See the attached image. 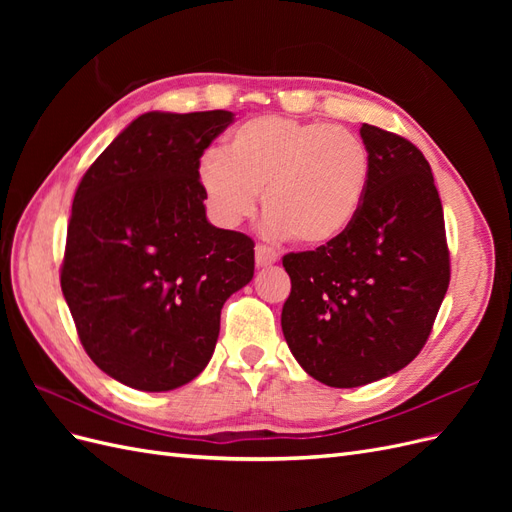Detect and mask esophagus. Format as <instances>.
<instances>
[{"label": "esophagus", "mask_w": 512, "mask_h": 512, "mask_svg": "<svg viewBox=\"0 0 512 512\" xmlns=\"http://www.w3.org/2000/svg\"><path fill=\"white\" fill-rule=\"evenodd\" d=\"M277 262V252L269 245H256V267H269Z\"/></svg>", "instance_id": "1"}]
</instances>
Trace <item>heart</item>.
Wrapping results in <instances>:
<instances>
[{
    "label": "heart",
    "mask_w": 512,
    "mask_h": 512,
    "mask_svg": "<svg viewBox=\"0 0 512 512\" xmlns=\"http://www.w3.org/2000/svg\"><path fill=\"white\" fill-rule=\"evenodd\" d=\"M196 181L220 226L250 220L262 192L271 235L322 247L359 218L371 156L363 138L344 126L258 115L226 136L224 151L207 149L198 158Z\"/></svg>",
    "instance_id": "heart-1"
}]
</instances>
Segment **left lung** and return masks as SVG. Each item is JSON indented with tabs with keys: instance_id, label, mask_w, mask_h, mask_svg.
Wrapping results in <instances>:
<instances>
[{
	"instance_id": "1",
	"label": "left lung",
	"mask_w": 512,
	"mask_h": 512,
	"mask_svg": "<svg viewBox=\"0 0 512 512\" xmlns=\"http://www.w3.org/2000/svg\"><path fill=\"white\" fill-rule=\"evenodd\" d=\"M371 181L337 241L284 256L282 331L309 376L352 389L423 350L451 282L444 211L429 162L408 138L363 123Z\"/></svg>"
}]
</instances>
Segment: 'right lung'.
I'll list each match as a JSON object with an SVG mask.
<instances>
[{
  "instance_id": "1",
  "label": "right lung",
  "mask_w": 512,
  "mask_h": 512,
  "mask_svg": "<svg viewBox=\"0 0 512 512\" xmlns=\"http://www.w3.org/2000/svg\"><path fill=\"white\" fill-rule=\"evenodd\" d=\"M235 115L145 113L74 194L61 290L89 359L138 391L203 371L226 299L254 277V241L207 222L196 164Z\"/></svg>"
}]
</instances>
